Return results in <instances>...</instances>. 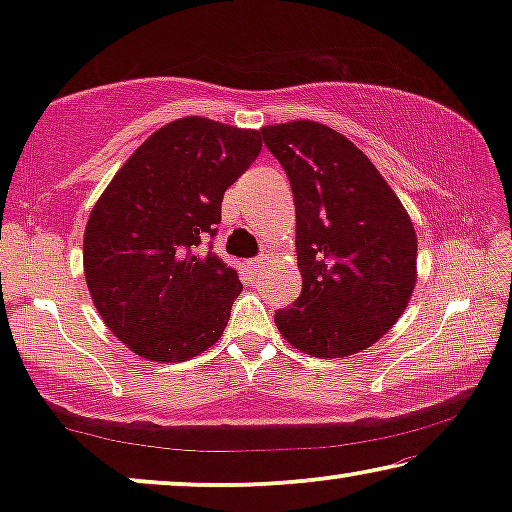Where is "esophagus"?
I'll return each mask as SVG.
<instances>
[{"mask_svg":"<svg viewBox=\"0 0 512 512\" xmlns=\"http://www.w3.org/2000/svg\"><path fill=\"white\" fill-rule=\"evenodd\" d=\"M263 261H268V256H265V254H258L256 258H251L249 265H251V268H258V265H261Z\"/></svg>","mask_w":512,"mask_h":512,"instance_id":"34e87169","label":"esophagus"}]
</instances>
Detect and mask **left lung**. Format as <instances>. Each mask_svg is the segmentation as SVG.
<instances>
[{"instance_id":"8db88e82","label":"left lung","mask_w":512,"mask_h":512,"mask_svg":"<svg viewBox=\"0 0 512 512\" xmlns=\"http://www.w3.org/2000/svg\"><path fill=\"white\" fill-rule=\"evenodd\" d=\"M263 142L284 167L296 205L303 291L275 312L300 352L338 359L382 338L415 289L417 235L366 153L314 121L268 125Z\"/></svg>"}]
</instances>
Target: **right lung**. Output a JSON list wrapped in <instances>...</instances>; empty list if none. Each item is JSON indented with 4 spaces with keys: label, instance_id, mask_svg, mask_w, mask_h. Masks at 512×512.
Returning <instances> with one entry per match:
<instances>
[{
    "label": "right lung",
    "instance_id": "add662e5",
    "mask_svg": "<svg viewBox=\"0 0 512 512\" xmlns=\"http://www.w3.org/2000/svg\"><path fill=\"white\" fill-rule=\"evenodd\" d=\"M258 151V130L179 118L153 132L97 200L83 237L88 291L135 354L177 363L221 338L242 282L212 240L223 193Z\"/></svg>",
    "mask_w": 512,
    "mask_h": 512
}]
</instances>
